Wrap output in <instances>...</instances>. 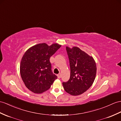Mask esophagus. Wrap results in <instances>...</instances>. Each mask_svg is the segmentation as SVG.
Segmentation results:
<instances>
[{
    "mask_svg": "<svg viewBox=\"0 0 121 121\" xmlns=\"http://www.w3.org/2000/svg\"><path fill=\"white\" fill-rule=\"evenodd\" d=\"M57 78H61V74H60V73H59V74H58L57 75Z\"/></svg>",
    "mask_w": 121,
    "mask_h": 121,
    "instance_id": "1",
    "label": "esophagus"
}]
</instances>
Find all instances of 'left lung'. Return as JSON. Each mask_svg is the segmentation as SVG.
Returning <instances> with one entry per match:
<instances>
[{
    "instance_id": "1",
    "label": "left lung",
    "mask_w": 121,
    "mask_h": 121,
    "mask_svg": "<svg viewBox=\"0 0 121 121\" xmlns=\"http://www.w3.org/2000/svg\"><path fill=\"white\" fill-rule=\"evenodd\" d=\"M69 60L70 77L69 81L63 82V87L72 95L84 93L92 86L96 73L95 60L78 47L70 48L66 47Z\"/></svg>"
}]
</instances>
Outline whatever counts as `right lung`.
Segmentation results:
<instances>
[{
  "label": "right lung",
  "mask_w": 121,
  "mask_h": 121,
  "mask_svg": "<svg viewBox=\"0 0 121 121\" xmlns=\"http://www.w3.org/2000/svg\"><path fill=\"white\" fill-rule=\"evenodd\" d=\"M61 47L58 43L49 46L38 43L26 51L22 58L20 72L25 86L35 93L48 90L57 78L53 73L50 58Z\"/></svg>",
  "instance_id": "right-lung-1"
}]
</instances>
